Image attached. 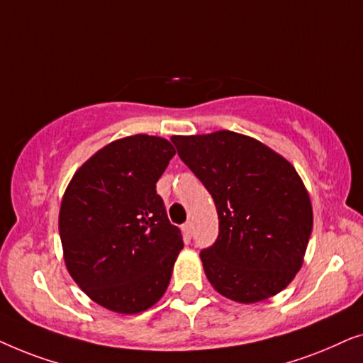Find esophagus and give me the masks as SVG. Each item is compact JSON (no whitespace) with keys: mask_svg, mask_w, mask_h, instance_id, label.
<instances>
[{"mask_svg":"<svg viewBox=\"0 0 363 363\" xmlns=\"http://www.w3.org/2000/svg\"><path fill=\"white\" fill-rule=\"evenodd\" d=\"M182 230H183V233H185L186 238H191L193 236V223L191 221L185 223V225L182 226Z\"/></svg>","mask_w":363,"mask_h":363,"instance_id":"1","label":"esophagus"}]
</instances>
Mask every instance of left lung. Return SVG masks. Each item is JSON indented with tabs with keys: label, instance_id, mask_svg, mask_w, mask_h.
Listing matches in <instances>:
<instances>
[{
	"label": "left lung",
	"instance_id": "1",
	"mask_svg": "<svg viewBox=\"0 0 363 363\" xmlns=\"http://www.w3.org/2000/svg\"><path fill=\"white\" fill-rule=\"evenodd\" d=\"M172 142L218 210L220 235L200 252L210 284L240 304L286 289L304 262L314 223L309 191L292 163L231 130Z\"/></svg>",
	"mask_w": 363,
	"mask_h": 363
}]
</instances>
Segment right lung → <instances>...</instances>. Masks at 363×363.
<instances>
[{"label":"right lung","mask_w":363,"mask_h":363,"mask_svg":"<svg viewBox=\"0 0 363 363\" xmlns=\"http://www.w3.org/2000/svg\"><path fill=\"white\" fill-rule=\"evenodd\" d=\"M175 148L147 133L97 150L74 173L59 210L69 274L96 304L138 314L165 294L183 236L155 185Z\"/></svg>","instance_id":"obj_1"}]
</instances>
